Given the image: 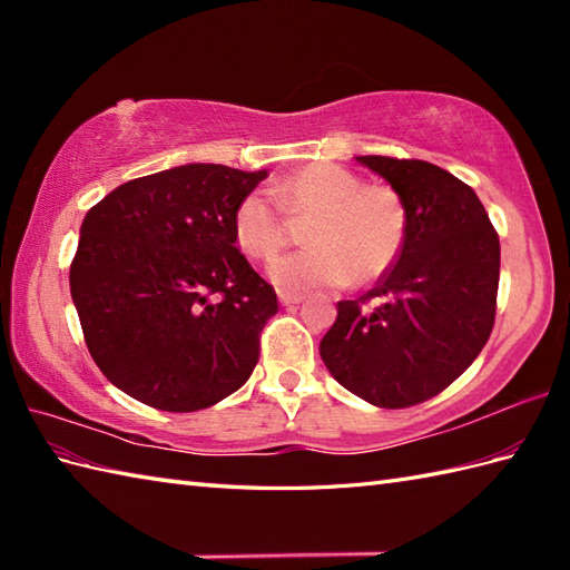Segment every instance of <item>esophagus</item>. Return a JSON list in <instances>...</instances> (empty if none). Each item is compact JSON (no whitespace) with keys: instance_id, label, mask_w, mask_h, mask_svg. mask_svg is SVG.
Wrapping results in <instances>:
<instances>
[{"instance_id":"34e87169","label":"esophagus","mask_w":570,"mask_h":570,"mask_svg":"<svg viewBox=\"0 0 570 570\" xmlns=\"http://www.w3.org/2000/svg\"><path fill=\"white\" fill-rule=\"evenodd\" d=\"M304 294H292V292H278V301H282V306H296L304 301Z\"/></svg>"}]
</instances>
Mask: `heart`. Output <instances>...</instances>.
Masks as SVG:
<instances>
[{
  "label": "heart",
  "instance_id": "heart-1",
  "mask_svg": "<svg viewBox=\"0 0 570 570\" xmlns=\"http://www.w3.org/2000/svg\"><path fill=\"white\" fill-rule=\"evenodd\" d=\"M273 203L264 190H252L237 203L233 229L237 247L254 262H274L288 245L292 217H308L306 249L272 264V282L284 292L335 288L355 278L367 284L396 262L404 247L409 210L399 190L362 178L337 164H308L278 178Z\"/></svg>",
  "mask_w": 570,
  "mask_h": 570
}]
</instances>
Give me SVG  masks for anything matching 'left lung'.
Masks as SVG:
<instances>
[{
	"label": "left lung",
	"instance_id": "8db88e82",
	"mask_svg": "<svg viewBox=\"0 0 570 570\" xmlns=\"http://www.w3.org/2000/svg\"><path fill=\"white\" fill-rule=\"evenodd\" d=\"M399 190L404 247L377 286L337 304L321 357L345 390L382 409L441 394L485 347L498 311L500 237L463 180L419 159L357 156Z\"/></svg>",
	"mask_w": 570,
	"mask_h": 570
}]
</instances>
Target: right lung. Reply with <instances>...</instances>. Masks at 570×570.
I'll use <instances>...</instances> for the list:
<instances>
[{
  "mask_svg": "<svg viewBox=\"0 0 570 570\" xmlns=\"http://www.w3.org/2000/svg\"><path fill=\"white\" fill-rule=\"evenodd\" d=\"M264 178L176 166L127 180L85 215L70 294L85 345L117 390L186 414L249 380L278 301L235 247L233 215Z\"/></svg>",
  "mask_w": 570,
  "mask_h": 570,
  "instance_id": "add662e5",
  "label": "right lung"
}]
</instances>
